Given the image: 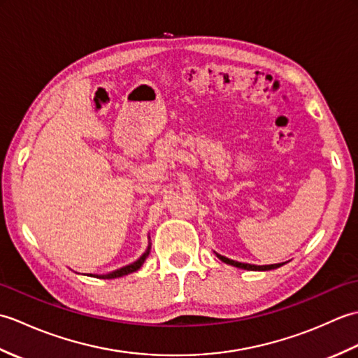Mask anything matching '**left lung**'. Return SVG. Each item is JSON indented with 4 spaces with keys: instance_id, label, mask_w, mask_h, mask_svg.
Returning <instances> with one entry per match:
<instances>
[{
    "instance_id": "left-lung-1",
    "label": "left lung",
    "mask_w": 358,
    "mask_h": 358,
    "mask_svg": "<svg viewBox=\"0 0 358 358\" xmlns=\"http://www.w3.org/2000/svg\"><path fill=\"white\" fill-rule=\"evenodd\" d=\"M217 257L220 260L224 262L226 264H231L235 266V268H240V269H246V271H271V269H277L280 266H283V263H278V264H268V266H257V264H248V263H240V262H234L229 260V258H226L223 255L217 254Z\"/></svg>"
}]
</instances>
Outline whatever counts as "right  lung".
Here are the masks:
<instances>
[{
  "instance_id": "obj_1",
  "label": "right lung",
  "mask_w": 358,
  "mask_h": 358,
  "mask_svg": "<svg viewBox=\"0 0 358 358\" xmlns=\"http://www.w3.org/2000/svg\"><path fill=\"white\" fill-rule=\"evenodd\" d=\"M148 255H149V249L146 250V254H143L135 263L129 264V266H124V268H121V269H118V271H115V272H112V273H108V275H96V277L106 280V278H118V277L127 275V273H132V272H135V271H138V269L141 268V264L144 263V260H146Z\"/></svg>"
}]
</instances>
